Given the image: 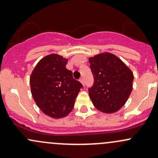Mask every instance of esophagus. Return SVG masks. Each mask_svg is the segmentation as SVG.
Listing matches in <instances>:
<instances>
[{
    "label": "esophagus",
    "mask_w": 158,
    "mask_h": 158,
    "mask_svg": "<svg viewBox=\"0 0 158 158\" xmlns=\"http://www.w3.org/2000/svg\"><path fill=\"white\" fill-rule=\"evenodd\" d=\"M79 82H80L82 84V85H84V79H83V78H81V79H79Z\"/></svg>",
    "instance_id": "esophagus-1"
}]
</instances>
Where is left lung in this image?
<instances>
[{
	"mask_svg": "<svg viewBox=\"0 0 158 158\" xmlns=\"http://www.w3.org/2000/svg\"><path fill=\"white\" fill-rule=\"evenodd\" d=\"M89 62L94 76L89 95L94 106L106 114L116 112L131 93L133 73L117 56L109 52L89 57Z\"/></svg>",
	"mask_w": 158,
	"mask_h": 158,
	"instance_id": "left-lung-1",
	"label": "left lung"
}]
</instances>
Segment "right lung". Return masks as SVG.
<instances>
[{"label": "right lung", "instance_id": "right-lung-1", "mask_svg": "<svg viewBox=\"0 0 158 158\" xmlns=\"http://www.w3.org/2000/svg\"><path fill=\"white\" fill-rule=\"evenodd\" d=\"M68 60L49 54L38 62L30 75V89L36 106L52 118H62L71 112L82 87L66 68Z\"/></svg>", "mask_w": 158, "mask_h": 158}]
</instances>
